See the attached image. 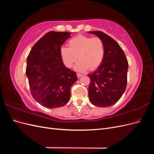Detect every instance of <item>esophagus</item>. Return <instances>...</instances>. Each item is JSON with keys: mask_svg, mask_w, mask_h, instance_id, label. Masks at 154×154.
<instances>
[{"mask_svg": "<svg viewBox=\"0 0 154 154\" xmlns=\"http://www.w3.org/2000/svg\"><path fill=\"white\" fill-rule=\"evenodd\" d=\"M83 76V74H79V73H78L77 74V76H78V78H80L81 76Z\"/></svg>", "mask_w": 154, "mask_h": 154, "instance_id": "1", "label": "esophagus"}]
</instances>
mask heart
Masks as SVG:
<instances>
[{"label":"heart","mask_w":154,"mask_h":154,"mask_svg":"<svg viewBox=\"0 0 154 154\" xmlns=\"http://www.w3.org/2000/svg\"><path fill=\"white\" fill-rule=\"evenodd\" d=\"M69 48L62 47L60 49V57L68 68H71L78 59L74 66L78 72L85 71L89 68L96 69L103 61L105 49L103 41L99 37L78 35L68 42Z\"/></svg>","instance_id":"obj_1"}]
</instances>
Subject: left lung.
Listing matches in <instances>:
<instances>
[{
  "label": "left lung",
  "mask_w": 154,
  "mask_h": 154,
  "mask_svg": "<svg viewBox=\"0 0 154 154\" xmlns=\"http://www.w3.org/2000/svg\"><path fill=\"white\" fill-rule=\"evenodd\" d=\"M103 41L104 57L90 78L88 97L91 103L99 107L114 105L127 87L128 63L123 49L118 42L101 31H88Z\"/></svg>",
  "instance_id": "1"
}]
</instances>
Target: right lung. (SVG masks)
<instances>
[{
	"label": "right lung",
	"instance_id": "obj_1",
	"mask_svg": "<svg viewBox=\"0 0 154 154\" xmlns=\"http://www.w3.org/2000/svg\"><path fill=\"white\" fill-rule=\"evenodd\" d=\"M71 33L50 31L37 42L27 58L26 74L31 94L48 109L66 105L71 86L78 80L75 72L63 64L60 49Z\"/></svg>",
	"mask_w": 154,
	"mask_h": 154
}]
</instances>
